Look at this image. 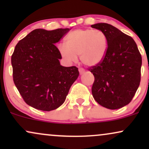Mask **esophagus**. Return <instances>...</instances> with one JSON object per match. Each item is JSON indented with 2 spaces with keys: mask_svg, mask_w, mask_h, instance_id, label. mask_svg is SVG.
<instances>
[{
  "mask_svg": "<svg viewBox=\"0 0 149 149\" xmlns=\"http://www.w3.org/2000/svg\"><path fill=\"white\" fill-rule=\"evenodd\" d=\"M78 71H79V72H80V75L83 74V73H84L85 72V69H83V68H80V69H78Z\"/></svg>",
  "mask_w": 149,
  "mask_h": 149,
  "instance_id": "obj_1",
  "label": "esophagus"
}]
</instances>
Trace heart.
Instances as JSON below:
<instances>
[{"instance_id":"heart-1","label":"heart","mask_w":149,"mask_h":149,"mask_svg":"<svg viewBox=\"0 0 149 149\" xmlns=\"http://www.w3.org/2000/svg\"><path fill=\"white\" fill-rule=\"evenodd\" d=\"M66 45L59 44L58 51L66 62L73 63L80 56V60L86 66H95L105 57L108 40L103 31L85 29L71 32L65 39Z\"/></svg>"}]
</instances>
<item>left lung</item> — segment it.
<instances>
[{
	"label": "left lung",
	"mask_w": 149,
	"mask_h": 149,
	"mask_svg": "<svg viewBox=\"0 0 149 149\" xmlns=\"http://www.w3.org/2000/svg\"><path fill=\"white\" fill-rule=\"evenodd\" d=\"M106 34L108 48L101 62L89 71L95 76L92 93L95 101L109 109H118L134 97L141 80V56L133 38L113 26H91Z\"/></svg>",
	"instance_id": "1"
}]
</instances>
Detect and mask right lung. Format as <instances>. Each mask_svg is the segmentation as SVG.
Returning a JSON list of instances; mask_svg holds the SVG:
<instances>
[{"label": "right lung", "instance_id": "1", "mask_svg": "<svg viewBox=\"0 0 149 149\" xmlns=\"http://www.w3.org/2000/svg\"><path fill=\"white\" fill-rule=\"evenodd\" d=\"M70 29H37L19 40L11 57L13 81L23 100L38 110L49 111L64 102L79 76L76 66L60 65L54 43Z\"/></svg>", "mask_w": 149, "mask_h": 149}]
</instances>
